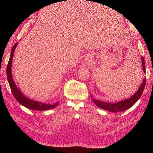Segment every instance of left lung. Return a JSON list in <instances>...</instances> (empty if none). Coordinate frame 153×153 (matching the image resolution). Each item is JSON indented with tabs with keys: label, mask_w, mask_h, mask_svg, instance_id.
Segmentation results:
<instances>
[{
	"label": "left lung",
	"mask_w": 153,
	"mask_h": 153,
	"mask_svg": "<svg viewBox=\"0 0 153 153\" xmlns=\"http://www.w3.org/2000/svg\"><path fill=\"white\" fill-rule=\"evenodd\" d=\"M141 61H142L143 72L146 73L145 61H144V59L143 58V57H141ZM146 82V78H144L140 87L138 88V89L135 94H134L133 96H131L130 98L121 101H118V102H116L115 103H110L105 102V101H101L98 100H95L93 98H92V96L91 95V99L92 101H93V102L96 104L97 106H98V107L102 108L103 110L109 111L110 112H123V111H125L129 109V108H131V106L140 99V98L142 94L143 89H144L145 88Z\"/></svg>",
	"instance_id": "left-lung-1"
}]
</instances>
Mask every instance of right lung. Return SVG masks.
Listing matches in <instances>:
<instances>
[{"mask_svg": "<svg viewBox=\"0 0 153 153\" xmlns=\"http://www.w3.org/2000/svg\"><path fill=\"white\" fill-rule=\"evenodd\" d=\"M17 45H18V43H16L15 45H14L13 47L12 48L10 57V59H9V62L7 66V80L14 97H15V99L18 101V102L20 103L22 105L24 106L25 107L32 110L45 111V110H48L50 109L53 108L54 107H55V106H57L58 105V104L59 103V102H56L53 104H47V103L41 102V101L31 100L29 98H27L25 95L23 94L16 86V84L15 83V81H14L13 78L12 72H11V66H12L14 52H15V50L16 49Z\"/></svg>", "mask_w": 153, "mask_h": 153, "instance_id": "obj_1", "label": "right lung"}]
</instances>
